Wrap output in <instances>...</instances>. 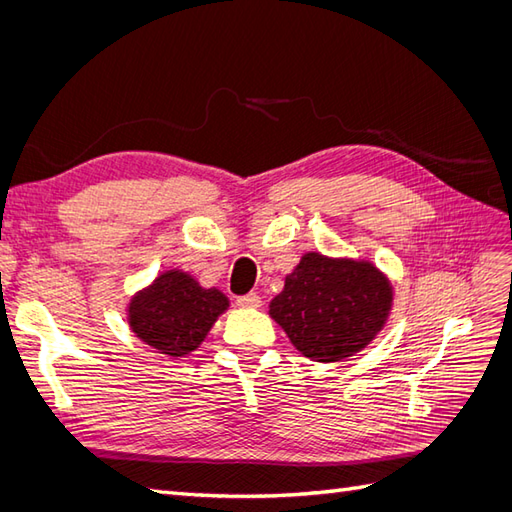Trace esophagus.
Returning <instances> with one entry per match:
<instances>
[{"instance_id":"34e87169","label":"esophagus","mask_w":512,"mask_h":512,"mask_svg":"<svg viewBox=\"0 0 512 512\" xmlns=\"http://www.w3.org/2000/svg\"><path fill=\"white\" fill-rule=\"evenodd\" d=\"M237 303H239V307H247V309H258V307H262V299L258 297L256 292L245 294V297H239Z\"/></svg>"}]
</instances>
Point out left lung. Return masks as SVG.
<instances>
[{"mask_svg": "<svg viewBox=\"0 0 512 512\" xmlns=\"http://www.w3.org/2000/svg\"><path fill=\"white\" fill-rule=\"evenodd\" d=\"M393 299L391 280L371 260L307 252L269 303V316L307 359L339 363L374 342Z\"/></svg>", "mask_w": 512, "mask_h": 512, "instance_id": "obj_1", "label": "left lung"}]
</instances>
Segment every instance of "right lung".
<instances>
[{
	"label": "right lung",
	"instance_id": "obj_1",
	"mask_svg": "<svg viewBox=\"0 0 512 512\" xmlns=\"http://www.w3.org/2000/svg\"><path fill=\"white\" fill-rule=\"evenodd\" d=\"M228 307L230 301L222 290L203 288L183 269H166L132 294L126 318L143 344L181 359L200 348Z\"/></svg>",
	"mask_w": 512,
	"mask_h": 512
}]
</instances>
